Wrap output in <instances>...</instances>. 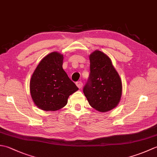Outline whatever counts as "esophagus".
Listing matches in <instances>:
<instances>
[{
	"instance_id": "34e87169",
	"label": "esophagus",
	"mask_w": 157,
	"mask_h": 157,
	"mask_svg": "<svg viewBox=\"0 0 157 157\" xmlns=\"http://www.w3.org/2000/svg\"><path fill=\"white\" fill-rule=\"evenodd\" d=\"M76 85L79 88H82V86H83V83L80 81H78V82H76Z\"/></svg>"
}]
</instances>
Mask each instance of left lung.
Masks as SVG:
<instances>
[{"mask_svg":"<svg viewBox=\"0 0 157 157\" xmlns=\"http://www.w3.org/2000/svg\"><path fill=\"white\" fill-rule=\"evenodd\" d=\"M89 59L90 73L83 92L90 105L96 111H111L121 100V79L111 59L104 52L95 51Z\"/></svg>","mask_w":157,"mask_h":157,"instance_id":"left-lung-1","label":"left lung"}]
</instances>
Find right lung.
Instances as JSON below:
<instances>
[{
  "label": "right lung",
  "instance_id": "obj_1",
  "mask_svg": "<svg viewBox=\"0 0 157 157\" xmlns=\"http://www.w3.org/2000/svg\"><path fill=\"white\" fill-rule=\"evenodd\" d=\"M63 55L52 52L39 63L33 73L29 90L34 104L43 111H57L67 105L69 96L78 90L63 69Z\"/></svg>",
  "mask_w": 157,
  "mask_h": 157
}]
</instances>
